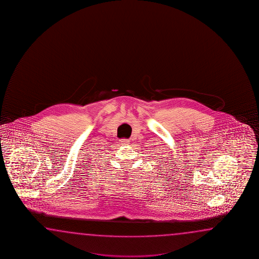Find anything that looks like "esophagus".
I'll use <instances>...</instances> for the list:
<instances>
[{"instance_id": "esophagus-1", "label": "esophagus", "mask_w": 259, "mask_h": 259, "mask_svg": "<svg viewBox=\"0 0 259 259\" xmlns=\"http://www.w3.org/2000/svg\"><path fill=\"white\" fill-rule=\"evenodd\" d=\"M130 142V140H121V141H119V143L122 145H124V144H127V143Z\"/></svg>"}]
</instances>
